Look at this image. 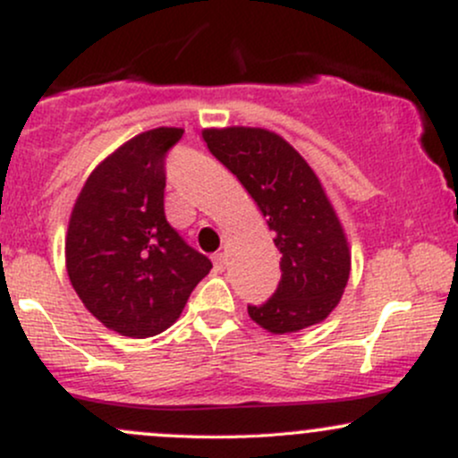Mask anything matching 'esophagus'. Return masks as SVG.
Here are the masks:
<instances>
[{"instance_id": "1", "label": "esophagus", "mask_w": 458, "mask_h": 458, "mask_svg": "<svg viewBox=\"0 0 458 458\" xmlns=\"http://www.w3.org/2000/svg\"><path fill=\"white\" fill-rule=\"evenodd\" d=\"M213 262H215V269L224 271L225 269V254H224V251H217V254L213 256Z\"/></svg>"}]
</instances>
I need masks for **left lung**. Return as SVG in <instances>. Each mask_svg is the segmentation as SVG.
Returning <instances> with one entry per match:
<instances>
[{
  "label": "left lung",
  "instance_id": "obj_1",
  "mask_svg": "<svg viewBox=\"0 0 458 458\" xmlns=\"http://www.w3.org/2000/svg\"><path fill=\"white\" fill-rule=\"evenodd\" d=\"M202 138L259 204L282 254V280L262 306H247L251 320L293 334L327 318L349 282L351 251L318 176L267 129H204Z\"/></svg>",
  "mask_w": 458,
  "mask_h": 458
}]
</instances>
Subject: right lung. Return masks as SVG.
<instances>
[{"label":"right lung","instance_id":"right-lung-1","mask_svg":"<svg viewBox=\"0 0 458 458\" xmlns=\"http://www.w3.org/2000/svg\"><path fill=\"white\" fill-rule=\"evenodd\" d=\"M185 131L150 129L98 163L72 207L66 271L107 329L150 338L176 323L211 260L182 241L163 208L165 155Z\"/></svg>","mask_w":458,"mask_h":458}]
</instances>
